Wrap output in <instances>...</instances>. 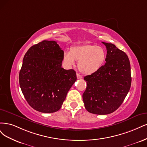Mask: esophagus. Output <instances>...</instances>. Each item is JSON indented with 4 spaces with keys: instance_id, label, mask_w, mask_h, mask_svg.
I'll return each mask as SVG.
<instances>
[{
    "instance_id": "1",
    "label": "esophagus",
    "mask_w": 147,
    "mask_h": 147,
    "mask_svg": "<svg viewBox=\"0 0 147 147\" xmlns=\"http://www.w3.org/2000/svg\"><path fill=\"white\" fill-rule=\"evenodd\" d=\"M76 76H77V78H78V79H82V76L79 74V73H77V74H76Z\"/></svg>"
}]
</instances>
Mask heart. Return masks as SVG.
<instances>
[{
	"mask_svg": "<svg viewBox=\"0 0 147 147\" xmlns=\"http://www.w3.org/2000/svg\"><path fill=\"white\" fill-rule=\"evenodd\" d=\"M107 58L106 50L94 45L84 44L71 47L69 52H65L63 60L68 67L78 61V69L86 75L95 73L105 65Z\"/></svg>",
	"mask_w": 147,
	"mask_h": 147,
	"instance_id": "b5f03b06",
	"label": "heart"
}]
</instances>
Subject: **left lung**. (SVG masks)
I'll return each mask as SVG.
<instances>
[{
	"label": "left lung",
	"instance_id": "left-lung-1",
	"mask_svg": "<svg viewBox=\"0 0 147 147\" xmlns=\"http://www.w3.org/2000/svg\"><path fill=\"white\" fill-rule=\"evenodd\" d=\"M106 47V63L98 71L84 78L87 88L82 95L87 111L106 115L116 111L123 102L131 84L128 57L112 43Z\"/></svg>",
	"mask_w": 147,
	"mask_h": 147
}]
</instances>
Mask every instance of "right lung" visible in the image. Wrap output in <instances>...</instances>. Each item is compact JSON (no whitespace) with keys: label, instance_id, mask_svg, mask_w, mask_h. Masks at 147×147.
Segmentation results:
<instances>
[{"label":"right lung","instance_id":"obj_1","mask_svg":"<svg viewBox=\"0 0 147 147\" xmlns=\"http://www.w3.org/2000/svg\"><path fill=\"white\" fill-rule=\"evenodd\" d=\"M63 51L55 41L32 46L23 59L20 87L29 105L42 113L58 111L77 79L73 69L61 68Z\"/></svg>","mask_w":147,"mask_h":147}]
</instances>
